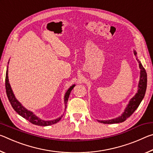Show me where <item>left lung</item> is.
I'll return each mask as SVG.
<instances>
[{
    "instance_id": "1",
    "label": "left lung",
    "mask_w": 153,
    "mask_h": 153,
    "mask_svg": "<svg viewBox=\"0 0 153 153\" xmlns=\"http://www.w3.org/2000/svg\"><path fill=\"white\" fill-rule=\"evenodd\" d=\"M134 55L136 56V59L139 63V67L140 69V80L138 82V90L136 94L129 100L127 107L125 108V110L119 117L111 119V120H98L99 122L102 123H107V124H112V123H121L125 121L127 118L132 115L133 113L136 110V108L138 107V106L140 104L142 99H143L146 93V86H147V74L146 70L142 66L141 62L139 61L137 57V53L135 50H134Z\"/></svg>"
}]
</instances>
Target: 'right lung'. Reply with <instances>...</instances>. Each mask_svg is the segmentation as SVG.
I'll return each mask as SVG.
<instances>
[{
    "label": "right lung",
    "instance_id": "1",
    "mask_svg": "<svg viewBox=\"0 0 153 153\" xmlns=\"http://www.w3.org/2000/svg\"><path fill=\"white\" fill-rule=\"evenodd\" d=\"M9 63V61L8 62V64ZM75 86H76V84H73L72 86H71L69 88V89L67 90L65 94V96H64L65 110L66 109L67 103V100H68L69 94H70L71 91L73 90ZM5 88H6L7 97H8L9 102L11 103L12 107L13 108V109L16 111L19 115L25 118V120H27V121H29L30 123L34 124V125L40 126H51V125H53V124H55L56 123L59 122V121L61 120L62 117H63V115H62L59 117L55 119V120H42L41 118L38 117L37 115H36L32 111L27 110L26 108L24 107V106L22 105V103L19 102V100L17 99L16 97H15L14 93L12 90L11 85L9 84V77H8V66L7 67L6 77H5Z\"/></svg>",
    "mask_w": 153,
    "mask_h": 153
}]
</instances>
